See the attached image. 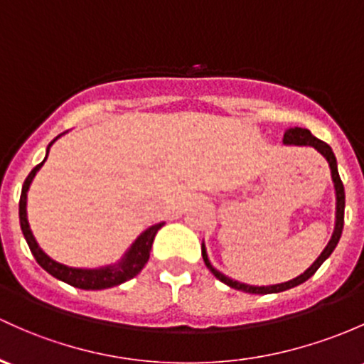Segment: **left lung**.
Listing matches in <instances>:
<instances>
[{
	"label": "left lung",
	"instance_id": "8db88e82",
	"mask_svg": "<svg viewBox=\"0 0 364 364\" xmlns=\"http://www.w3.org/2000/svg\"><path fill=\"white\" fill-rule=\"evenodd\" d=\"M283 142L284 144H295V146H311V147H314L316 151L321 152L324 158H326L328 165H330V170H331V178H333V183H335V191H337V224H335L333 236H331L330 243H328L326 248L323 250L321 255L318 257V260H316L314 264H312L311 267L304 272V274H300L299 277H295V279H291V281H287V283L272 284V287H250V284H243V283H240V281L229 279V277L220 274L218 271H215V269L212 267V264L208 262L205 245H203L201 252H203V260H205L206 267H208L210 271L213 272V276L218 277L222 283L229 284L230 288H236V290L248 291V293H262V295H264V293H279L284 290H290V288H293V287H299V284H302L304 281H307L309 277L314 274L319 267H321V264L331 255V252H333L335 246H337V243H338L340 236H342L343 210H346V193H343V183H342V181H340V175L337 170V159H335V154H333V151H331V147L328 146L326 142H323V140L316 139V136L312 135L309 130H306V128H290V130L284 134Z\"/></svg>",
	"mask_w": 364,
	"mask_h": 364
}]
</instances>
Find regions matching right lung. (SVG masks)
I'll list each match as a JSON object with an SVG mask.
<instances>
[{
    "label": "right lung",
    "instance_id": "add662e5",
    "mask_svg": "<svg viewBox=\"0 0 364 364\" xmlns=\"http://www.w3.org/2000/svg\"><path fill=\"white\" fill-rule=\"evenodd\" d=\"M57 139H53L52 142H50V146H52ZM46 158H48V154H46ZM46 158H45V161H46ZM43 163H40L38 166H34L33 170H31V173L27 175L24 186H22L21 201H18V217H21L22 232H24V237H26L27 245H29L31 253H33L38 264H40L41 267L48 272V274L57 277V279L64 281V283L71 284V287L81 288V290H104V288L118 287V284L124 283V281L132 279V277H135L136 274H139V272L142 271L144 265L147 264V260H149L152 241H154L156 232L163 228V224L152 225V228L147 229L146 232L140 234V237L135 241L134 246H132V250L127 253V257H124L119 264L109 265V267L73 269V267H68V265L58 264V262L52 260L48 255H45V253H43V250L38 246L36 240H34L33 232H31L29 222H27V215H26L27 189H29L34 175H36V171L43 166Z\"/></svg>",
    "mask_w": 364,
    "mask_h": 364
}]
</instances>
